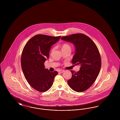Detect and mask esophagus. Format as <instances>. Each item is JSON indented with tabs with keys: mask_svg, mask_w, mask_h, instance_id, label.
<instances>
[{
	"mask_svg": "<svg viewBox=\"0 0 120 120\" xmlns=\"http://www.w3.org/2000/svg\"><path fill=\"white\" fill-rule=\"evenodd\" d=\"M58 72L62 73H63V72H64V70H60L58 71Z\"/></svg>",
	"mask_w": 120,
	"mask_h": 120,
	"instance_id": "obj_1",
	"label": "esophagus"
}]
</instances>
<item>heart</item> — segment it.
Listing matches in <instances>:
<instances>
[{
    "label": "heart",
    "mask_w": 120,
    "mask_h": 120,
    "mask_svg": "<svg viewBox=\"0 0 120 120\" xmlns=\"http://www.w3.org/2000/svg\"><path fill=\"white\" fill-rule=\"evenodd\" d=\"M61 49L62 50H71V47L70 45L68 44H64L62 45L61 46ZM53 50V49H51V51H52Z\"/></svg>",
    "instance_id": "obj_1"
}]
</instances>
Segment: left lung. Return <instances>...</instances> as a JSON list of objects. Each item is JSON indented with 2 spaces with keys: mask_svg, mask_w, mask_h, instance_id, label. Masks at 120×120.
<instances>
[{
  "mask_svg": "<svg viewBox=\"0 0 120 120\" xmlns=\"http://www.w3.org/2000/svg\"><path fill=\"white\" fill-rule=\"evenodd\" d=\"M61 39L72 43L75 52L71 63L80 65V71L72 73L68 80L70 87L77 92L85 91L90 87L96 80L101 67V58L95 44L84 34H74L63 36Z\"/></svg>",
  "mask_w": 120,
  "mask_h": 120,
  "instance_id": "8db88e82",
  "label": "left lung"
}]
</instances>
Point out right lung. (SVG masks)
Returning <instances> with one entry per match:
<instances>
[{"label": "right lung", "instance_id": "right-lung-1", "mask_svg": "<svg viewBox=\"0 0 120 120\" xmlns=\"http://www.w3.org/2000/svg\"><path fill=\"white\" fill-rule=\"evenodd\" d=\"M60 38L37 34L29 40L23 48L21 56L23 74L30 85L38 91L48 90L58 74L57 71L50 72L45 69L44 63L49 57L52 46Z\"/></svg>", "mask_w": 120, "mask_h": 120}]
</instances>
